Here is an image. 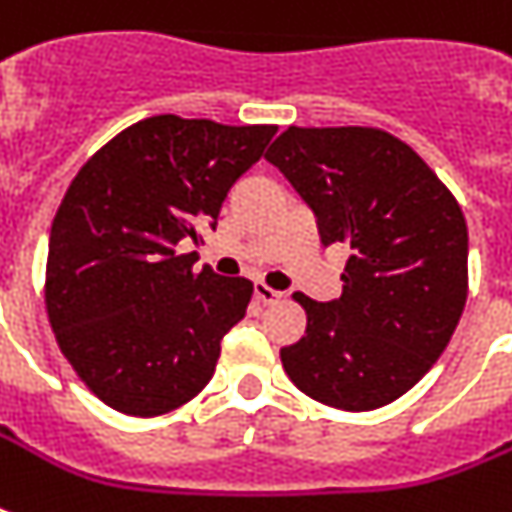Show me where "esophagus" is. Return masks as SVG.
Masks as SVG:
<instances>
[{
  "instance_id": "obj_1",
  "label": "esophagus",
  "mask_w": 512,
  "mask_h": 512,
  "mask_svg": "<svg viewBox=\"0 0 512 512\" xmlns=\"http://www.w3.org/2000/svg\"><path fill=\"white\" fill-rule=\"evenodd\" d=\"M255 297L260 300V303L271 305V303H279L281 292H279V289L268 287L265 281H255Z\"/></svg>"
}]
</instances>
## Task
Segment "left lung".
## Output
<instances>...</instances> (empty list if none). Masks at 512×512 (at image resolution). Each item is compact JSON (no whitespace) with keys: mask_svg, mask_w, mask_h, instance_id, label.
<instances>
[{"mask_svg":"<svg viewBox=\"0 0 512 512\" xmlns=\"http://www.w3.org/2000/svg\"><path fill=\"white\" fill-rule=\"evenodd\" d=\"M265 159L316 212L321 244L350 249L337 300L292 295L308 327L281 348L284 372L313 401L380 409L425 377L460 324V204L412 146L377 127H287Z\"/></svg>","mask_w":512,"mask_h":512,"instance_id":"left-lung-1","label":"left lung"}]
</instances>
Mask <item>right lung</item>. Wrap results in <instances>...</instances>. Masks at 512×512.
I'll return each mask as SVG.
<instances>
[{"instance_id":"1","label":"right lung","mask_w":512,"mask_h":512,"mask_svg":"<svg viewBox=\"0 0 512 512\" xmlns=\"http://www.w3.org/2000/svg\"><path fill=\"white\" fill-rule=\"evenodd\" d=\"M276 124L148 116L84 162L50 231L44 305L63 356L111 409L159 417L212 380L252 281L225 279L180 244L215 228L231 185Z\"/></svg>"}]
</instances>
